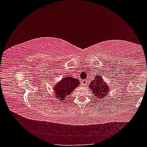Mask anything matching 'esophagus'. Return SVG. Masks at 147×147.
<instances>
[{"label": "esophagus", "mask_w": 147, "mask_h": 147, "mask_svg": "<svg viewBox=\"0 0 147 147\" xmlns=\"http://www.w3.org/2000/svg\"><path fill=\"white\" fill-rule=\"evenodd\" d=\"M82 84H83L84 86H86V85H87L88 82L87 81V80H82Z\"/></svg>", "instance_id": "1"}]
</instances>
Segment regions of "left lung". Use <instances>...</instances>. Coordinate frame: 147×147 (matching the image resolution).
I'll return each mask as SVG.
<instances>
[{"mask_svg":"<svg viewBox=\"0 0 147 147\" xmlns=\"http://www.w3.org/2000/svg\"><path fill=\"white\" fill-rule=\"evenodd\" d=\"M92 92L96 96L100 99H103L107 94H108L109 87L104 82V80L99 75L96 76V78L92 80L90 85Z\"/></svg>","mask_w":147,"mask_h":147,"instance_id":"left-lung-1","label":"left lung"}]
</instances>
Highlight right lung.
I'll list each match as a JSON object with an SVG mask.
<instances>
[{"label":"right lung","mask_w":147,"mask_h":147,"mask_svg":"<svg viewBox=\"0 0 147 147\" xmlns=\"http://www.w3.org/2000/svg\"><path fill=\"white\" fill-rule=\"evenodd\" d=\"M79 84V80L67 76L62 79L60 82L57 83L55 86L54 89L55 95L58 99L64 100L66 96L71 94L74 89L78 87Z\"/></svg>","instance_id":"obj_1"}]
</instances>
